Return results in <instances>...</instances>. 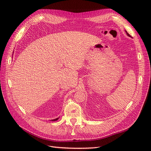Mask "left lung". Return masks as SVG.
Listing matches in <instances>:
<instances>
[{
    "mask_svg": "<svg viewBox=\"0 0 151 151\" xmlns=\"http://www.w3.org/2000/svg\"><path fill=\"white\" fill-rule=\"evenodd\" d=\"M127 35H128V36H130V35H129V33H127Z\"/></svg>",
    "mask_w": 151,
    "mask_h": 151,
    "instance_id": "1",
    "label": "left lung"
}]
</instances>
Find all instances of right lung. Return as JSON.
<instances>
[{"mask_svg":"<svg viewBox=\"0 0 151 151\" xmlns=\"http://www.w3.org/2000/svg\"><path fill=\"white\" fill-rule=\"evenodd\" d=\"M58 120V118H57V119H55V120H53V121H54V120L55 121V120Z\"/></svg>","mask_w":151,"mask_h":151,"instance_id":"1","label":"right lung"}]
</instances>
